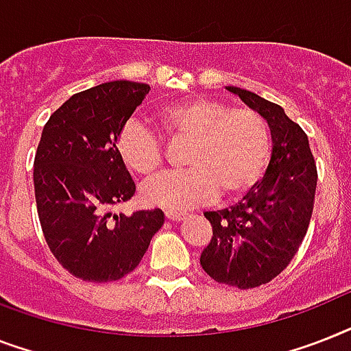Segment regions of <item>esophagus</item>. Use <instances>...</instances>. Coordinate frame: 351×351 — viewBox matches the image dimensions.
<instances>
[{
    "mask_svg": "<svg viewBox=\"0 0 351 351\" xmlns=\"http://www.w3.org/2000/svg\"><path fill=\"white\" fill-rule=\"evenodd\" d=\"M187 216V213H182V210H166V218L171 221H182Z\"/></svg>",
    "mask_w": 351,
    "mask_h": 351,
    "instance_id": "1",
    "label": "esophagus"
}]
</instances>
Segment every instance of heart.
I'll list each match as a JSON object with an SVG mask.
<instances>
[{"label":"heart","mask_w":351,"mask_h":351,"mask_svg":"<svg viewBox=\"0 0 351 351\" xmlns=\"http://www.w3.org/2000/svg\"><path fill=\"white\" fill-rule=\"evenodd\" d=\"M155 121L173 142H189L184 173L160 176L144 185V204L187 209L215 200H238L261 180L270 158V130L254 108H232L209 97H189L162 106ZM122 164L141 178L164 166L160 136L138 122H126L115 142Z\"/></svg>","instance_id":"heart-1"}]
</instances>
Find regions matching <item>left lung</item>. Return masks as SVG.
<instances>
[{
    "label": "left lung",
    "mask_w": 351,
    "mask_h": 351,
    "mask_svg": "<svg viewBox=\"0 0 351 351\" xmlns=\"http://www.w3.org/2000/svg\"><path fill=\"white\" fill-rule=\"evenodd\" d=\"M229 90L263 115L274 147L254 189L227 209L204 213L213 238L200 265L218 283L245 290L272 281L298 254L314 210L317 167L308 136L283 108L241 88Z\"/></svg>",
    "instance_id": "left-lung-1"
}]
</instances>
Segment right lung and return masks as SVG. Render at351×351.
Instances as JSON below:
<instances>
[{
    "instance_id": "obj_1",
    "label": "right lung",
    "mask_w": 351,
    "mask_h": 351,
    "mask_svg": "<svg viewBox=\"0 0 351 351\" xmlns=\"http://www.w3.org/2000/svg\"><path fill=\"white\" fill-rule=\"evenodd\" d=\"M147 92L144 82H102L70 97L43 128L34 158L37 216L52 254L82 281L130 274L164 225L160 209L110 220L111 207L136 189L117 153V135Z\"/></svg>"
}]
</instances>
